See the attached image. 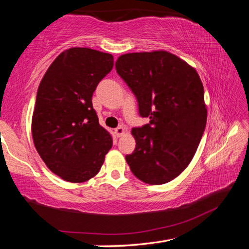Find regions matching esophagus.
<instances>
[{"label":"esophagus","mask_w":249,"mask_h":249,"mask_svg":"<svg viewBox=\"0 0 249 249\" xmlns=\"http://www.w3.org/2000/svg\"><path fill=\"white\" fill-rule=\"evenodd\" d=\"M114 133H115V135H116L117 137L123 136V135L125 134V128L122 127V126H120V127H116V128L114 129Z\"/></svg>","instance_id":"esophagus-1"}]
</instances>
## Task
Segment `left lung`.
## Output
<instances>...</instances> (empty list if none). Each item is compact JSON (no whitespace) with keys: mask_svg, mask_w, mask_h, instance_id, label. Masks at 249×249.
<instances>
[{"mask_svg":"<svg viewBox=\"0 0 249 249\" xmlns=\"http://www.w3.org/2000/svg\"><path fill=\"white\" fill-rule=\"evenodd\" d=\"M115 68L149 124L132 129L136 142L126 156L134 176L148 184H163L189 166L200 144L208 111L196 70L166 50L125 53Z\"/></svg>","mask_w":249,"mask_h":249,"instance_id":"8db88e82","label":"left lung"}]
</instances>
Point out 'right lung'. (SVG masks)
Returning <instances> with one entry per match:
<instances>
[{
    "instance_id": "right-lung-1",
    "label": "right lung",
    "mask_w": 249,
    "mask_h": 249,
    "mask_svg": "<svg viewBox=\"0 0 249 249\" xmlns=\"http://www.w3.org/2000/svg\"><path fill=\"white\" fill-rule=\"evenodd\" d=\"M113 61L111 53L69 48L39 83L32 119L34 145L46 166L68 182L93 178L112 148V136L99 124L92 95Z\"/></svg>"
}]
</instances>
